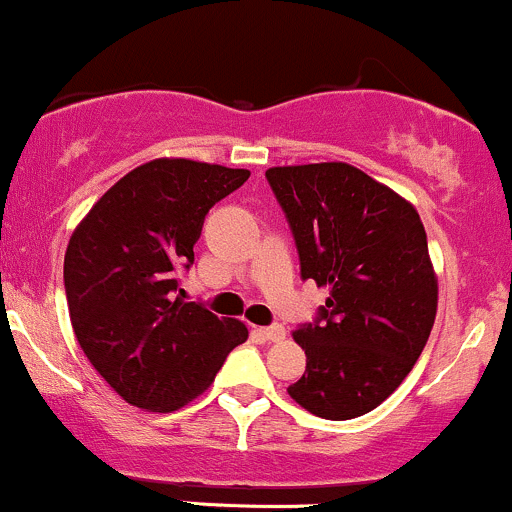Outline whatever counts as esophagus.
<instances>
[{"instance_id": "34e87169", "label": "esophagus", "mask_w": 512, "mask_h": 512, "mask_svg": "<svg viewBox=\"0 0 512 512\" xmlns=\"http://www.w3.org/2000/svg\"><path fill=\"white\" fill-rule=\"evenodd\" d=\"M266 341H280V338H285V329L280 324H273V326H263V329H258Z\"/></svg>"}]
</instances>
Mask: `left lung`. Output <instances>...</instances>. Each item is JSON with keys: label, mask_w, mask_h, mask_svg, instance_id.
Returning a JSON list of instances; mask_svg holds the SVG:
<instances>
[{"label": "left lung", "mask_w": 512, "mask_h": 512, "mask_svg": "<svg viewBox=\"0 0 512 512\" xmlns=\"http://www.w3.org/2000/svg\"><path fill=\"white\" fill-rule=\"evenodd\" d=\"M302 280L329 287L317 317L292 333L307 370L287 387L309 413L348 421L377 409L423 353L438 280L416 208L341 162L275 166Z\"/></svg>", "instance_id": "obj_1"}]
</instances>
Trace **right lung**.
Instances as JSON below:
<instances>
[{"instance_id": "add662e5", "label": "right lung", "mask_w": 512, "mask_h": 512, "mask_svg": "<svg viewBox=\"0 0 512 512\" xmlns=\"http://www.w3.org/2000/svg\"><path fill=\"white\" fill-rule=\"evenodd\" d=\"M246 179V169L154 159L103 193L74 229L65 254L74 336L128 404L179 409L249 336L241 321L176 297L205 215Z\"/></svg>"}]
</instances>
